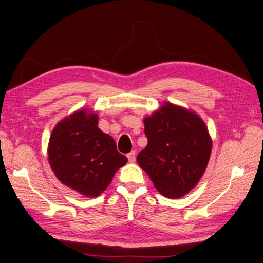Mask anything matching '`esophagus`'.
Wrapping results in <instances>:
<instances>
[{"mask_svg": "<svg viewBox=\"0 0 263 263\" xmlns=\"http://www.w3.org/2000/svg\"><path fill=\"white\" fill-rule=\"evenodd\" d=\"M127 157H128V160H129V162H135V160H136L135 151H133V152H130V153H128Z\"/></svg>", "mask_w": 263, "mask_h": 263, "instance_id": "esophagus-1", "label": "esophagus"}]
</instances>
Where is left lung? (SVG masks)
<instances>
[{
  "label": "left lung",
  "instance_id": "1",
  "mask_svg": "<svg viewBox=\"0 0 263 263\" xmlns=\"http://www.w3.org/2000/svg\"><path fill=\"white\" fill-rule=\"evenodd\" d=\"M147 145L137 162L155 188L167 198H180L199 182L212 152L206 124L197 114L165 102L144 119Z\"/></svg>",
  "mask_w": 263,
  "mask_h": 263
}]
</instances>
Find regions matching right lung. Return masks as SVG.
<instances>
[{"label":"right lung","mask_w":263,"mask_h":263,"mask_svg":"<svg viewBox=\"0 0 263 263\" xmlns=\"http://www.w3.org/2000/svg\"><path fill=\"white\" fill-rule=\"evenodd\" d=\"M98 119L86 109L75 111L55 126L48 144V161L57 179L85 197L106 190L128 161L114 138L99 129Z\"/></svg>","instance_id":"right-lung-1"}]
</instances>
